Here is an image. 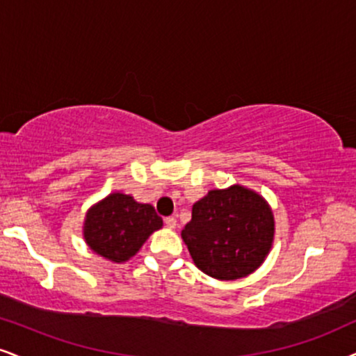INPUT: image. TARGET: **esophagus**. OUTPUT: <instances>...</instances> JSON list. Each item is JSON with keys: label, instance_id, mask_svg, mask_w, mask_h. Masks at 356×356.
Returning a JSON list of instances; mask_svg holds the SVG:
<instances>
[{"label": "esophagus", "instance_id": "1", "mask_svg": "<svg viewBox=\"0 0 356 356\" xmlns=\"http://www.w3.org/2000/svg\"><path fill=\"white\" fill-rule=\"evenodd\" d=\"M163 221H165V226L170 227V229H175V227H177V218L168 216V218H165Z\"/></svg>", "mask_w": 356, "mask_h": 356}]
</instances>
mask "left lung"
Wrapping results in <instances>:
<instances>
[{"instance_id": "8db88e82", "label": "left lung", "mask_w": 356, "mask_h": 356, "mask_svg": "<svg viewBox=\"0 0 356 356\" xmlns=\"http://www.w3.org/2000/svg\"><path fill=\"white\" fill-rule=\"evenodd\" d=\"M181 238L200 270L234 280L256 270L269 254L274 216L251 190L238 185L213 190L193 204Z\"/></svg>"}]
</instances>
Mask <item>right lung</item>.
<instances>
[{
    "label": "right lung",
    "instance_id": "right-lung-1",
    "mask_svg": "<svg viewBox=\"0 0 356 356\" xmlns=\"http://www.w3.org/2000/svg\"><path fill=\"white\" fill-rule=\"evenodd\" d=\"M161 225L163 221L152 204L137 203L129 195L112 193L89 209L84 238L94 252L108 261L125 262Z\"/></svg>",
    "mask_w": 356,
    "mask_h": 356
}]
</instances>
